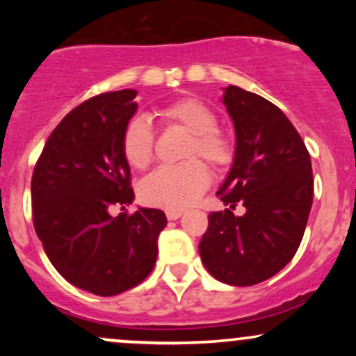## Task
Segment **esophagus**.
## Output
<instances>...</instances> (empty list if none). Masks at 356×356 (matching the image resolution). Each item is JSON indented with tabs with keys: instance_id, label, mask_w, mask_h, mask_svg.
<instances>
[{
	"instance_id": "34e87169",
	"label": "esophagus",
	"mask_w": 356,
	"mask_h": 356,
	"mask_svg": "<svg viewBox=\"0 0 356 356\" xmlns=\"http://www.w3.org/2000/svg\"><path fill=\"white\" fill-rule=\"evenodd\" d=\"M182 214H184V211H181V209H167L165 211V216H167V219H169V220L179 219Z\"/></svg>"
}]
</instances>
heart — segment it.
Wrapping results in <instances>:
<instances>
[{
	"label": "heart",
	"mask_w": 356,
	"mask_h": 356,
	"mask_svg": "<svg viewBox=\"0 0 356 356\" xmlns=\"http://www.w3.org/2000/svg\"><path fill=\"white\" fill-rule=\"evenodd\" d=\"M157 113L167 125L181 127L189 132L182 154L189 161L155 170L142 182L140 195L150 206L182 209L197 201L211 184L209 169L197 157H202L212 169L224 170L234 161L236 145L229 134L218 127L214 110L199 99L175 100ZM154 149V132L147 118H130L122 134V150L127 162L134 169L144 170L152 164Z\"/></svg>",
	"instance_id": "b5f03b06"
}]
</instances>
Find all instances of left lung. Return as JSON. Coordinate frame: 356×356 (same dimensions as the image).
Instances as JSON below:
<instances>
[{
  "label": "left lung",
  "mask_w": 356,
  "mask_h": 356,
  "mask_svg": "<svg viewBox=\"0 0 356 356\" xmlns=\"http://www.w3.org/2000/svg\"><path fill=\"white\" fill-rule=\"evenodd\" d=\"M234 122L236 157L211 212L199 254L216 280L252 286L296 254L313 204L312 159L303 138L275 104L229 85L222 97ZM238 203L247 207L234 216Z\"/></svg>",
  "instance_id": "obj_1"
}]
</instances>
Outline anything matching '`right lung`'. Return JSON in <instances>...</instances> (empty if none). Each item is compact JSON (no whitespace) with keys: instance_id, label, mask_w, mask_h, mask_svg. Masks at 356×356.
Here are the masks:
<instances>
[{"instance_id":"obj_1","label":"right lung","mask_w":356,"mask_h":356,"mask_svg":"<svg viewBox=\"0 0 356 356\" xmlns=\"http://www.w3.org/2000/svg\"><path fill=\"white\" fill-rule=\"evenodd\" d=\"M136 90L85 100L56 125L31 177L33 226L68 283L99 296L120 295L154 269L167 219L159 209L120 212L134 201L122 134L137 110Z\"/></svg>"}]
</instances>
